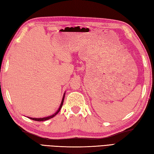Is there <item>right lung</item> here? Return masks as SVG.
I'll return each instance as SVG.
<instances>
[{"label":"right lung","mask_w":154,"mask_h":154,"mask_svg":"<svg viewBox=\"0 0 154 154\" xmlns=\"http://www.w3.org/2000/svg\"><path fill=\"white\" fill-rule=\"evenodd\" d=\"M65 93H64V94H63V99H62L61 104H60V107H59L58 110H57V112H55V113H54V114H52V115H51V116H50L44 117V118H39V119H38H38H36V118H31V117H28V118H29V119H32V120H35V121H45V120H49V119H51V118L54 117V116H55V115H56V114H57L59 112H60V110H61V109L62 105H63V100H64V98H65Z\"/></svg>","instance_id":"obj_1"}]
</instances>
